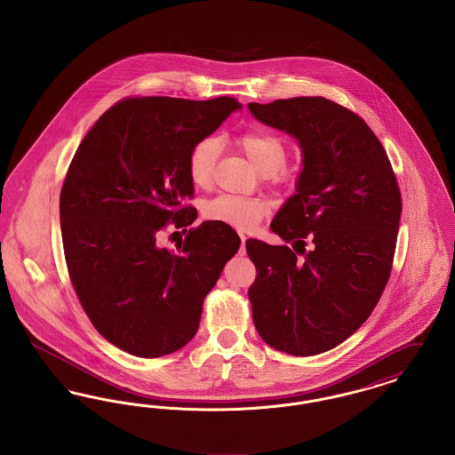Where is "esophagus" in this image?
<instances>
[{
	"instance_id": "esophagus-1",
	"label": "esophagus",
	"mask_w": 455,
	"mask_h": 455,
	"mask_svg": "<svg viewBox=\"0 0 455 455\" xmlns=\"http://www.w3.org/2000/svg\"><path fill=\"white\" fill-rule=\"evenodd\" d=\"M245 240H247L245 235H240V249H238V252H240L242 256L245 254Z\"/></svg>"
}]
</instances>
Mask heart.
<instances>
[{"instance_id": "obj_1", "label": "heart", "mask_w": 455, "mask_h": 455, "mask_svg": "<svg viewBox=\"0 0 455 455\" xmlns=\"http://www.w3.org/2000/svg\"><path fill=\"white\" fill-rule=\"evenodd\" d=\"M238 148L264 175L282 173L288 160V147L284 140L271 131H245L237 138ZM220 153L217 136H204L197 140L188 155V173L197 188L210 186ZM266 215V204L258 197L235 195H220L203 204V217L221 225L251 230Z\"/></svg>"}]
</instances>
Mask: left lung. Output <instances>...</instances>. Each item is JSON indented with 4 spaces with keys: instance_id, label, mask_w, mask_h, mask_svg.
Segmentation results:
<instances>
[{
    "instance_id": "obj_1",
    "label": "left lung",
    "mask_w": 455,
    "mask_h": 455,
    "mask_svg": "<svg viewBox=\"0 0 455 455\" xmlns=\"http://www.w3.org/2000/svg\"><path fill=\"white\" fill-rule=\"evenodd\" d=\"M260 123L302 147L303 171L271 221L284 245L249 238V288L264 343L293 356L341 345L370 317L389 282L401 191L367 123L324 97L249 104Z\"/></svg>"
}]
</instances>
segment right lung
Returning a JSON list of instances; mask_svg holds the SVG:
<instances>
[{
    "instance_id": "1",
    "label": "right lung",
    "mask_w": 455,
    "mask_h": 455,
    "mask_svg": "<svg viewBox=\"0 0 455 455\" xmlns=\"http://www.w3.org/2000/svg\"><path fill=\"white\" fill-rule=\"evenodd\" d=\"M238 108L234 97L123 99L68 167L60 217L69 280L93 327L134 356L195 338L204 297L238 251L237 232L217 221L189 228L177 251L157 245L169 224L184 232L197 217L188 204L193 145Z\"/></svg>"
}]
</instances>
